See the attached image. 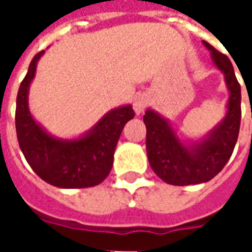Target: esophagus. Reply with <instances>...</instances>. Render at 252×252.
<instances>
[{
	"label": "esophagus",
	"mask_w": 252,
	"mask_h": 252,
	"mask_svg": "<svg viewBox=\"0 0 252 252\" xmlns=\"http://www.w3.org/2000/svg\"><path fill=\"white\" fill-rule=\"evenodd\" d=\"M148 105V97L146 94H139L136 95V98L133 101V109L136 112V115H140L144 109L147 108Z\"/></svg>",
	"instance_id": "esophagus-1"
}]
</instances>
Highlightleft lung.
<instances>
[{"instance_id":"1","label":"left lung","mask_w":252,"mask_h":252,"mask_svg":"<svg viewBox=\"0 0 252 252\" xmlns=\"http://www.w3.org/2000/svg\"><path fill=\"white\" fill-rule=\"evenodd\" d=\"M204 46L222 72L229 90L228 110L224 120L208 136L191 146L182 144L169 121L148 109L143 117L147 135L148 162L151 169L166 184L175 186L197 185L211 181L227 164L236 144L242 119V93L231 61L208 41Z\"/></svg>"}]
</instances>
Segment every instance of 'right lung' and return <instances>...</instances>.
I'll return each mask as SVG.
<instances>
[{"label":"right lung","instance_id":"add662e5","mask_svg":"<svg viewBox=\"0 0 252 252\" xmlns=\"http://www.w3.org/2000/svg\"><path fill=\"white\" fill-rule=\"evenodd\" d=\"M44 51L36 54L20 85L16 101V132L20 148L32 170L47 184L63 189H81L101 184L113 166V154L121 131L135 117L131 105L109 113L75 140L52 137L31 116L28 90L36 64Z\"/></svg>","mask_w":252,"mask_h":252}]
</instances>
